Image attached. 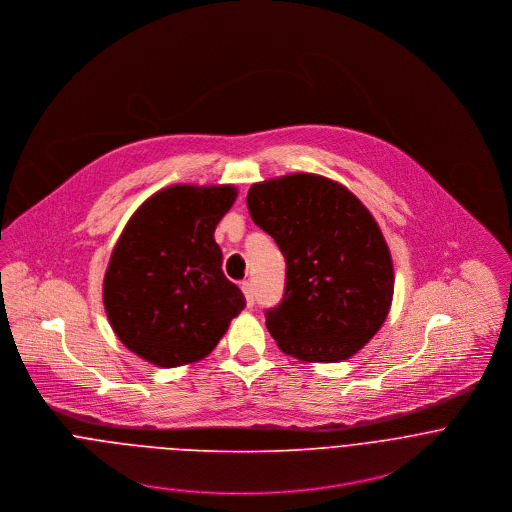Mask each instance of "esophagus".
Masks as SVG:
<instances>
[{
	"label": "esophagus",
	"instance_id": "34e87169",
	"mask_svg": "<svg viewBox=\"0 0 512 512\" xmlns=\"http://www.w3.org/2000/svg\"><path fill=\"white\" fill-rule=\"evenodd\" d=\"M242 293H244V297H246V305L252 307L254 301H256V299H254V286H252L250 282H244V284H242Z\"/></svg>",
	"mask_w": 512,
	"mask_h": 512
}]
</instances>
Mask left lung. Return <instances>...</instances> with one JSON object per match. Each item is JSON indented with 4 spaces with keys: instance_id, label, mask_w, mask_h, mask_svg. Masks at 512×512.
Returning <instances> with one entry per match:
<instances>
[{
    "instance_id": "left-lung-1",
    "label": "left lung",
    "mask_w": 512,
    "mask_h": 512,
    "mask_svg": "<svg viewBox=\"0 0 512 512\" xmlns=\"http://www.w3.org/2000/svg\"><path fill=\"white\" fill-rule=\"evenodd\" d=\"M246 203L288 264L284 299L266 313L278 347L305 363L351 359L378 333L394 295L378 222L345 185L315 173L254 183Z\"/></svg>"
}]
</instances>
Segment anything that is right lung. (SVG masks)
Wrapping results in <instances>:
<instances>
[{
	"label": "right lung",
	"mask_w": 512,
	"mask_h": 512,
	"mask_svg": "<svg viewBox=\"0 0 512 512\" xmlns=\"http://www.w3.org/2000/svg\"><path fill=\"white\" fill-rule=\"evenodd\" d=\"M236 197L234 185H169L126 222L102 301L116 337L147 363L173 368L205 359L244 309L215 242Z\"/></svg>",
	"instance_id": "1"
}]
</instances>
